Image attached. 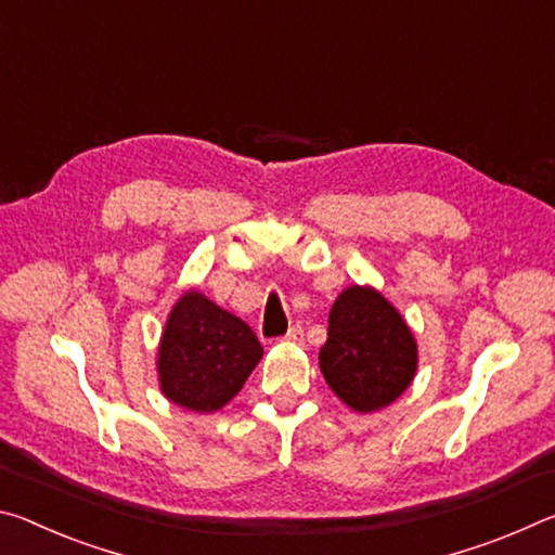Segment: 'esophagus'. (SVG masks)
Instances as JSON below:
<instances>
[{"mask_svg":"<svg viewBox=\"0 0 555 555\" xmlns=\"http://www.w3.org/2000/svg\"><path fill=\"white\" fill-rule=\"evenodd\" d=\"M302 339H305V332H302V326H299V324H295L293 330L285 334V341H289V344H302Z\"/></svg>","mask_w":555,"mask_h":555,"instance_id":"esophagus-1","label":"esophagus"}]
</instances>
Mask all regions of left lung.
<instances>
[{"instance_id":"left-lung-1","label":"left lung","mask_w":555,"mask_h":555,"mask_svg":"<svg viewBox=\"0 0 555 555\" xmlns=\"http://www.w3.org/2000/svg\"><path fill=\"white\" fill-rule=\"evenodd\" d=\"M320 369L341 403L357 413H376L413 384L417 341L376 287L351 285L332 305Z\"/></svg>"}]
</instances>
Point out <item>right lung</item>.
I'll use <instances>...</instances> for the list:
<instances>
[{
  "mask_svg": "<svg viewBox=\"0 0 555 555\" xmlns=\"http://www.w3.org/2000/svg\"><path fill=\"white\" fill-rule=\"evenodd\" d=\"M262 359L248 324L186 289L167 317L157 349L159 390L184 411L216 413L233 401Z\"/></svg>",
  "mask_w": 555,
  "mask_h": 555,
  "instance_id": "obj_1",
  "label": "right lung"
}]
</instances>
